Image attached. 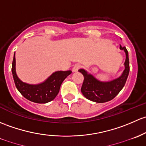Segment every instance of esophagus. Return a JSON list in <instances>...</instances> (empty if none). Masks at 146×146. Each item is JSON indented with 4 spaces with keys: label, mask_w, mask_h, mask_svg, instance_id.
I'll return each instance as SVG.
<instances>
[{
    "label": "esophagus",
    "mask_w": 146,
    "mask_h": 146,
    "mask_svg": "<svg viewBox=\"0 0 146 146\" xmlns=\"http://www.w3.org/2000/svg\"><path fill=\"white\" fill-rule=\"evenodd\" d=\"M80 65H79V64H76V65H75L74 66H73V72H76L78 71V70H79L80 68Z\"/></svg>",
    "instance_id": "obj_1"
}]
</instances>
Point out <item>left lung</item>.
I'll return each instance as SVG.
<instances>
[{
  "mask_svg": "<svg viewBox=\"0 0 146 146\" xmlns=\"http://www.w3.org/2000/svg\"><path fill=\"white\" fill-rule=\"evenodd\" d=\"M121 50L126 54L125 70L119 78L109 82H101L96 79L92 75L89 74L84 69H80L84 76L81 92L85 97L89 100L96 103L107 102L114 99L125 86L129 73V61L128 51L125 47L119 46Z\"/></svg>",
  "mask_w": 146,
  "mask_h": 146,
  "instance_id": "obj_1",
  "label": "left lung"
}]
</instances>
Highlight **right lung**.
Returning <instances> with one entry per match:
<instances>
[{
    "label": "right lung",
    "mask_w": 146,
    "mask_h": 146,
    "mask_svg": "<svg viewBox=\"0 0 146 146\" xmlns=\"http://www.w3.org/2000/svg\"><path fill=\"white\" fill-rule=\"evenodd\" d=\"M15 65L16 61L15 53L12 61V73L17 89L26 99L38 104H46L54 100L59 93L63 81L72 73L71 70L56 71L45 82L38 85H30L23 82L17 77Z\"/></svg>",
    "instance_id": "add662e5"
}]
</instances>
